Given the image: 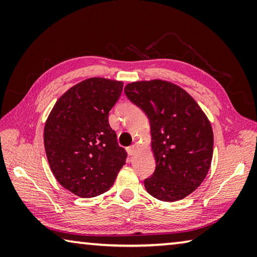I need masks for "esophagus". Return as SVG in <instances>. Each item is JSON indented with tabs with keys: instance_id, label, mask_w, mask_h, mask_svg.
<instances>
[{
	"instance_id": "esophagus-1",
	"label": "esophagus",
	"mask_w": 257,
	"mask_h": 257,
	"mask_svg": "<svg viewBox=\"0 0 257 257\" xmlns=\"http://www.w3.org/2000/svg\"><path fill=\"white\" fill-rule=\"evenodd\" d=\"M136 151H137V146L136 145H132V146L127 147V152H128L129 155H134L135 153H136Z\"/></svg>"
}]
</instances>
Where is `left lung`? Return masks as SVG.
Returning a JSON list of instances; mask_svg holds the SVG:
<instances>
[{
    "mask_svg": "<svg viewBox=\"0 0 257 257\" xmlns=\"http://www.w3.org/2000/svg\"><path fill=\"white\" fill-rule=\"evenodd\" d=\"M124 93L149 116L156 167L144 181L163 202L185 198L205 179L213 156V130L201 106L181 87L154 79L135 81Z\"/></svg>",
    "mask_w": 257,
    "mask_h": 257,
    "instance_id": "obj_1",
    "label": "left lung"
}]
</instances>
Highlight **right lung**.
Returning <instances> with one entry per match:
<instances>
[{
  "label": "right lung",
  "mask_w": 257,
  "mask_h": 257,
  "mask_svg": "<svg viewBox=\"0 0 257 257\" xmlns=\"http://www.w3.org/2000/svg\"><path fill=\"white\" fill-rule=\"evenodd\" d=\"M123 82L88 78L68 89L52 108L44 127L50 168L63 188L79 197L111 188L127 153L108 124V112Z\"/></svg>",
  "instance_id": "right-lung-1"
}]
</instances>
